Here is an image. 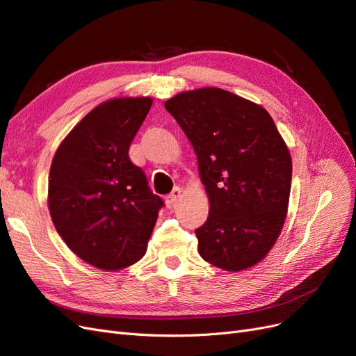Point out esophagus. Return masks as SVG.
<instances>
[{"label": "esophagus", "mask_w": 356, "mask_h": 356, "mask_svg": "<svg viewBox=\"0 0 356 356\" xmlns=\"http://www.w3.org/2000/svg\"><path fill=\"white\" fill-rule=\"evenodd\" d=\"M179 199H181V188H179V187H175L174 190H172L170 195H168V196L165 197V202H166V204H168V208L174 207V204H175Z\"/></svg>", "instance_id": "esophagus-1"}]
</instances>
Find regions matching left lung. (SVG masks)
<instances>
[{
    "instance_id": "8db88e82",
    "label": "left lung",
    "mask_w": 356,
    "mask_h": 356,
    "mask_svg": "<svg viewBox=\"0 0 356 356\" xmlns=\"http://www.w3.org/2000/svg\"><path fill=\"white\" fill-rule=\"evenodd\" d=\"M197 156L209 215L199 254L222 270L252 267L272 250L286 218L293 161L263 106L218 88L165 102Z\"/></svg>"
}]
</instances>
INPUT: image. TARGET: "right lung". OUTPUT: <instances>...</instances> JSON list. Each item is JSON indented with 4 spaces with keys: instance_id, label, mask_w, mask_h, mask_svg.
<instances>
[{
    "instance_id": "1",
    "label": "right lung",
    "mask_w": 356,
    "mask_h": 356,
    "mask_svg": "<svg viewBox=\"0 0 356 356\" xmlns=\"http://www.w3.org/2000/svg\"><path fill=\"white\" fill-rule=\"evenodd\" d=\"M152 98H115L93 108L60 143L49 174L55 229L83 261L120 270L139 261L163 200L149 190L129 147Z\"/></svg>"
}]
</instances>
